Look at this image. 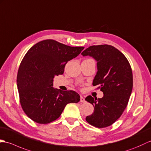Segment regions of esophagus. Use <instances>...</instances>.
Instances as JSON below:
<instances>
[{
	"mask_svg": "<svg viewBox=\"0 0 151 151\" xmlns=\"http://www.w3.org/2000/svg\"><path fill=\"white\" fill-rule=\"evenodd\" d=\"M80 101L82 102V103H85V98H83V96H81V98H80Z\"/></svg>",
	"mask_w": 151,
	"mask_h": 151,
	"instance_id": "34e87169",
	"label": "esophagus"
}]
</instances>
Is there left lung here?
I'll list each match as a JSON object with an SVG mask.
<instances>
[{
	"label": "left lung",
	"instance_id": "left-lung-1",
	"mask_svg": "<svg viewBox=\"0 0 151 151\" xmlns=\"http://www.w3.org/2000/svg\"><path fill=\"white\" fill-rule=\"evenodd\" d=\"M81 55L91 56L98 62L92 85H98L104 94L102 98L91 96L85 98L94 106V112L86 116V121L98 128H105L119 118L128 105L133 86L131 66L126 57L111 45L90 46Z\"/></svg>",
	"mask_w": 151,
	"mask_h": 151
}]
</instances>
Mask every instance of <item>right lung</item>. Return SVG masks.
I'll return each mask as SVG.
<instances>
[{"mask_svg":"<svg viewBox=\"0 0 151 151\" xmlns=\"http://www.w3.org/2000/svg\"><path fill=\"white\" fill-rule=\"evenodd\" d=\"M84 47L67 46L53 39L33 45L19 66L17 83L22 110L33 122L47 124L61 116L67 104L78 103L73 90L53 88L55 76L64 73L68 61L80 54Z\"/></svg>","mask_w":151,"mask_h":151,"instance_id":"add662e5","label":"right lung"}]
</instances>
